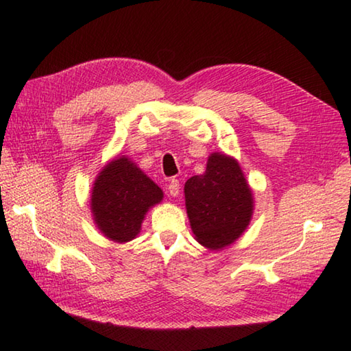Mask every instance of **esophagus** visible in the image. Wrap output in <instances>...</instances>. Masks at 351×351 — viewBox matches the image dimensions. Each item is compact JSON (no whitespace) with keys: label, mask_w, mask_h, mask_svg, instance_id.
<instances>
[{"label":"esophagus","mask_w":351,"mask_h":351,"mask_svg":"<svg viewBox=\"0 0 351 351\" xmlns=\"http://www.w3.org/2000/svg\"><path fill=\"white\" fill-rule=\"evenodd\" d=\"M167 190H169L170 196H178V193H180V181H178V180H171V181L169 182Z\"/></svg>","instance_id":"34e87169"}]
</instances>
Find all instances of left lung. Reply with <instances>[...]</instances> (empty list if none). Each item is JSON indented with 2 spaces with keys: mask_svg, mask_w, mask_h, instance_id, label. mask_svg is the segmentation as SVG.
Returning <instances> with one entry per match:
<instances>
[{
  "mask_svg": "<svg viewBox=\"0 0 351 351\" xmlns=\"http://www.w3.org/2000/svg\"><path fill=\"white\" fill-rule=\"evenodd\" d=\"M186 208L199 244L226 247L245 230L253 213L252 190L233 158L213 154L202 175L187 180Z\"/></svg>",
  "mask_w": 351,
  "mask_h": 351,
  "instance_id": "1",
  "label": "left lung"
}]
</instances>
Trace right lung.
I'll use <instances>...</instances> for the list:
<instances>
[{"mask_svg":"<svg viewBox=\"0 0 351 351\" xmlns=\"http://www.w3.org/2000/svg\"><path fill=\"white\" fill-rule=\"evenodd\" d=\"M162 199V190L127 158L107 164L92 193L93 219L107 238L127 242L141 230L147 210Z\"/></svg>","mask_w":351,"mask_h":351,"instance_id":"right-lung-1","label":"right lung"}]
</instances>
